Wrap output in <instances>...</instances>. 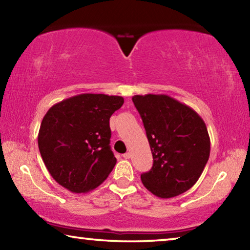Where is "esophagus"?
Returning a JSON list of instances; mask_svg holds the SVG:
<instances>
[{"instance_id":"1","label":"esophagus","mask_w":250,"mask_h":250,"mask_svg":"<svg viewBox=\"0 0 250 250\" xmlns=\"http://www.w3.org/2000/svg\"><path fill=\"white\" fill-rule=\"evenodd\" d=\"M122 156H124V158H125V160H128V159L131 158V153H129V152H126V153H125Z\"/></svg>"}]
</instances>
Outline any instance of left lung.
Listing matches in <instances>:
<instances>
[{"label": "left lung", "instance_id": "left-lung-1", "mask_svg": "<svg viewBox=\"0 0 250 250\" xmlns=\"http://www.w3.org/2000/svg\"><path fill=\"white\" fill-rule=\"evenodd\" d=\"M150 143L153 166L141 174L147 191L160 198L184 193L200 179L209 158L204 120L188 105L167 95H135Z\"/></svg>", "mask_w": 250, "mask_h": 250}]
</instances>
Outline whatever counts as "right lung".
Instances as JSON below:
<instances>
[{
  "instance_id": "1",
  "label": "right lung",
  "mask_w": 250,
  "mask_h": 250,
  "mask_svg": "<svg viewBox=\"0 0 250 250\" xmlns=\"http://www.w3.org/2000/svg\"><path fill=\"white\" fill-rule=\"evenodd\" d=\"M120 96L82 94L54 104L43 118L39 149L49 174L73 193H87L107 179L117 160L110 149V117Z\"/></svg>"
}]
</instances>
